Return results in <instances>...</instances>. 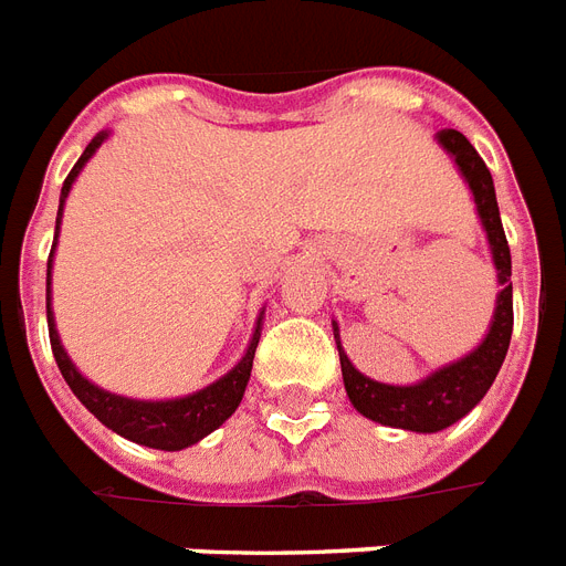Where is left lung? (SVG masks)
<instances>
[{
	"label": "left lung",
	"mask_w": 566,
	"mask_h": 566,
	"mask_svg": "<svg viewBox=\"0 0 566 566\" xmlns=\"http://www.w3.org/2000/svg\"><path fill=\"white\" fill-rule=\"evenodd\" d=\"M443 153L455 161L461 179L473 193L475 213L482 220L484 238L491 247L493 270H496V308H493L491 326L484 332L482 344L461 355L458 361H449L429 376L413 381V385H385L376 378L364 376L349 355L340 346V328L332 319L335 328L337 353H340V370H344V387L349 402L367 420L390 426V429L417 431V434H431V431L449 429L452 422L473 411L482 402L484 394L491 390L493 378L500 373L505 353L511 344V328H514V300H511V249L505 240L500 220V205H496V190H493L491 170L484 167L473 144L455 128H443L434 135Z\"/></svg>",
	"instance_id": "1"
}]
</instances>
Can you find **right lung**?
Returning a JSON list of instances; mask_svg holds the SVG:
<instances>
[{
	"label": "right lung",
	"mask_w": 566,
	"mask_h": 566,
	"mask_svg": "<svg viewBox=\"0 0 566 566\" xmlns=\"http://www.w3.org/2000/svg\"><path fill=\"white\" fill-rule=\"evenodd\" d=\"M108 137V128L93 137L91 144H87V149L82 153V158L75 161V167L70 170V176H66L64 188H61V202H57L55 220V243H52V252H49L46 264L49 344H52V355H55L57 370H61L64 381L75 394V399H78L102 426H108L111 431H117L119 438L132 440V443H140V447L179 452V449H188L193 447V443H199V440H202L205 434H211L213 429H220L222 422L238 411L240 399H243V390H247L249 385V376H252V358H255V346L258 340H261L264 311L258 314L255 332L249 337V346L247 353H243V358H240L226 376H220L208 387L193 390V394L188 396H176V399H132V396L111 394L105 387L93 385L91 378L75 367L73 358L66 355L64 344H61V335H57L55 328V311H52V258H55L57 231H61V217H64L66 196L73 190L78 172L84 170V164L91 161L93 155H96V149H99Z\"/></svg>",
	"instance_id": "add662e5"
}]
</instances>
